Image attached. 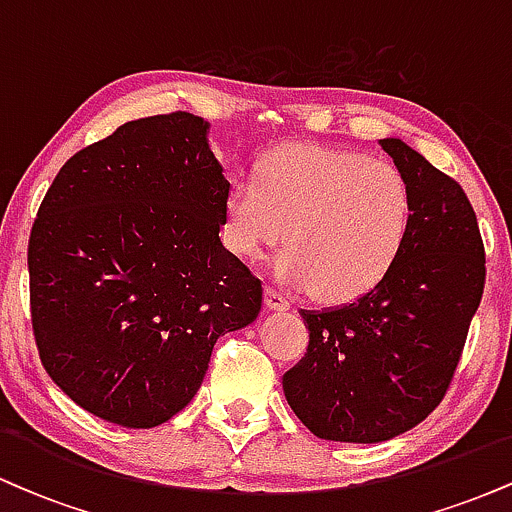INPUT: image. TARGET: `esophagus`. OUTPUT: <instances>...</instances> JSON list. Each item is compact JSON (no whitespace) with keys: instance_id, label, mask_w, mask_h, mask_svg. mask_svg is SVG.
<instances>
[{"instance_id":"obj_1","label":"esophagus","mask_w":512,"mask_h":512,"mask_svg":"<svg viewBox=\"0 0 512 512\" xmlns=\"http://www.w3.org/2000/svg\"><path fill=\"white\" fill-rule=\"evenodd\" d=\"M264 303H267L269 310H289L291 308V301L284 296L281 291H276L269 286L267 291H264Z\"/></svg>"}]
</instances>
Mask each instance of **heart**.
Segmentation results:
<instances>
[{
	"mask_svg": "<svg viewBox=\"0 0 512 512\" xmlns=\"http://www.w3.org/2000/svg\"><path fill=\"white\" fill-rule=\"evenodd\" d=\"M411 221V185L392 163L342 146L286 144L255 163L252 180L231 185L223 240L257 260L286 236L274 274L322 301L351 303L395 269Z\"/></svg>",
	"mask_w": 512,
	"mask_h": 512,
	"instance_id": "b5f03b06",
	"label": "heart"
}]
</instances>
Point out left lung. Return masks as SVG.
<instances>
[{"label": "left lung", "mask_w": 512, "mask_h": 512, "mask_svg": "<svg viewBox=\"0 0 512 512\" xmlns=\"http://www.w3.org/2000/svg\"><path fill=\"white\" fill-rule=\"evenodd\" d=\"M414 195V221L383 284L303 310L310 342L284 373L293 414L317 438L380 443L426 419L460 363L486 281L484 240L460 182L402 139H380Z\"/></svg>", "instance_id": "1"}]
</instances>
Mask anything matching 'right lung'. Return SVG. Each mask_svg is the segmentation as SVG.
<instances>
[{"label":"right lung","instance_id":"obj_1","mask_svg":"<svg viewBox=\"0 0 512 512\" xmlns=\"http://www.w3.org/2000/svg\"><path fill=\"white\" fill-rule=\"evenodd\" d=\"M190 113L125 122L76 151L28 240L40 361L81 409L154 428L190 404L262 281L223 248L228 180Z\"/></svg>","mask_w":512,"mask_h":512}]
</instances>
